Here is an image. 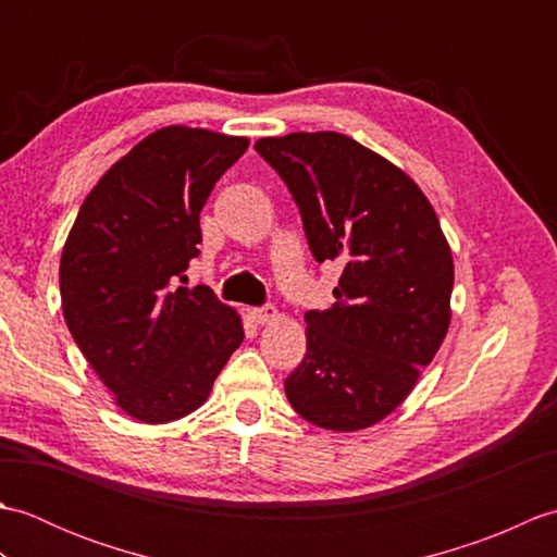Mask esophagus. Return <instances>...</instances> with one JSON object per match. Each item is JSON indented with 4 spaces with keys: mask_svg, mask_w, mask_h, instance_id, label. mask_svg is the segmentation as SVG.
Returning <instances> with one entry per match:
<instances>
[{
    "mask_svg": "<svg viewBox=\"0 0 557 557\" xmlns=\"http://www.w3.org/2000/svg\"><path fill=\"white\" fill-rule=\"evenodd\" d=\"M248 315H251V321L263 325V323H270L272 318H277V309L275 306H256V309H248Z\"/></svg>",
    "mask_w": 557,
    "mask_h": 557,
    "instance_id": "1",
    "label": "esophagus"
}]
</instances>
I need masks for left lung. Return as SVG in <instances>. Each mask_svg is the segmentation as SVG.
<instances>
[{
  "label": "left lung",
  "mask_w": 557,
  "mask_h": 557,
  "mask_svg": "<svg viewBox=\"0 0 557 557\" xmlns=\"http://www.w3.org/2000/svg\"><path fill=\"white\" fill-rule=\"evenodd\" d=\"M253 148L287 184L313 258L345 265L333 309L304 315L287 399L321 429H366L399 407L445 339L455 270L441 222L405 172L349 136Z\"/></svg>",
  "instance_id": "1"
}]
</instances>
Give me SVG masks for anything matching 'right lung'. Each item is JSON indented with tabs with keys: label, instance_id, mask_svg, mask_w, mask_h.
<instances>
[{
	"label": "right lung",
	"instance_id": "obj_1",
	"mask_svg": "<svg viewBox=\"0 0 557 557\" xmlns=\"http://www.w3.org/2000/svg\"><path fill=\"white\" fill-rule=\"evenodd\" d=\"M248 138L168 126L112 164L83 200L59 265L66 325L128 417L164 423L210 395L244 327L186 282L200 210Z\"/></svg>",
	"mask_w": 557,
	"mask_h": 557
}]
</instances>
